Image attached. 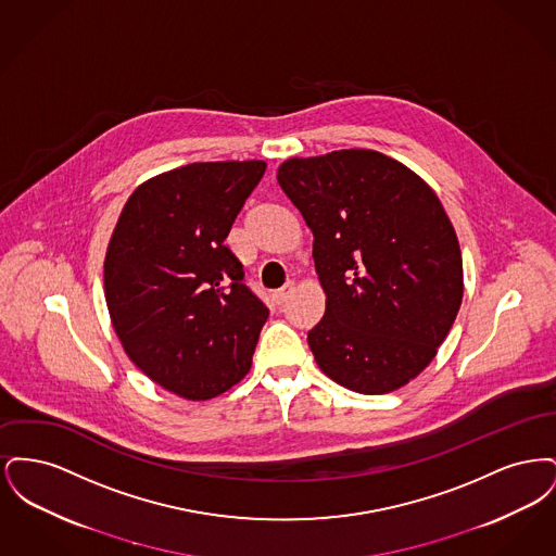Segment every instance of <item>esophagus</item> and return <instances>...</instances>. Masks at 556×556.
<instances>
[{"label":"esophagus","instance_id":"esophagus-1","mask_svg":"<svg viewBox=\"0 0 556 556\" xmlns=\"http://www.w3.org/2000/svg\"><path fill=\"white\" fill-rule=\"evenodd\" d=\"M293 290H295V283H293V281H288L283 288L273 291V300H275L277 304H283V302L290 298V293Z\"/></svg>","mask_w":556,"mask_h":556}]
</instances>
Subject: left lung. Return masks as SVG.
<instances>
[{
  "label": "left lung",
  "mask_w": 556,
  "mask_h": 556,
  "mask_svg": "<svg viewBox=\"0 0 556 556\" xmlns=\"http://www.w3.org/2000/svg\"><path fill=\"white\" fill-rule=\"evenodd\" d=\"M277 181L313 231L325 315L318 369L358 394H390L435 358L463 302L456 231L424 179L375 150L288 159Z\"/></svg>",
  "instance_id": "left-lung-1"
}]
</instances>
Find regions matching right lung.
Returning <instances> with one entry per match:
<instances>
[{"instance_id": "right-lung-1", "label": "right lung", "mask_w": 556, "mask_h": 556, "mask_svg": "<svg viewBox=\"0 0 556 556\" xmlns=\"http://www.w3.org/2000/svg\"><path fill=\"white\" fill-rule=\"evenodd\" d=\"M263 160L193 162L143 181L104 261L112 327L135 367L186 400H211L252 367L268 308L225 245Z\"/></svg>"}]
</instances>
